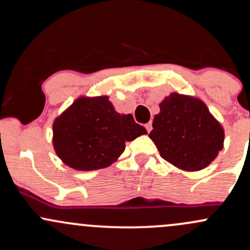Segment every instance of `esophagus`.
Returning a JSON list of instances; mask_svg holds the SVG:
<instances>
[{"label": "esophagus", "mask_w": 250, "mask_h": 250, "mask_svg": "<svg viewBox=\"0 0 250 250\" xmlns=\"http://www.w3.org/2000/svg\"><path fill=\"white\" fill-rule=\"evenodd\" d=\"M145 127H146V129H147V131H148V133H150V131H151V129H153V125H151V122H148L147 125H145Z\"/></svg>", "instance_id": "34e87169"}]
</instances>
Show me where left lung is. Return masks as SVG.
<instances>
[{"mask_svg": "<svg viewBox=\"0 0 250 250\" xmlns=\"http://www.w3.org/2000/svg\"><path fill=\"white\" fill-rule=\"evenodd\" d=\"M149 137L166 161L182 170L197 171L222 150L225 130L202 100L171 93L160 103Z\"/></svg>", "mask_w": 250, "mask_h": 250, "instance_id": "8db88e82", "label": "left lung"}]
</instances>
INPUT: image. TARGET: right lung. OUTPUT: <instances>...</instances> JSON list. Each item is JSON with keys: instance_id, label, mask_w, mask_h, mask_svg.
<instances>
[{"instance_id": "right-lung-1", "label": "right lung", "mask_w": 250, "mask_h": 250, "mask_svg": "<svg viewBox=\"0 0 250 250\" xmlns=\"http://www.w3.org/2000/svg\"><path fill=\"white\" fill-rule=\"evenodd\" d=\"M147 134L131 114H120L108 96H80L53 123V146L68 167L90 171L109 167L125 142Z\"/></svg>"}]
</instances>
